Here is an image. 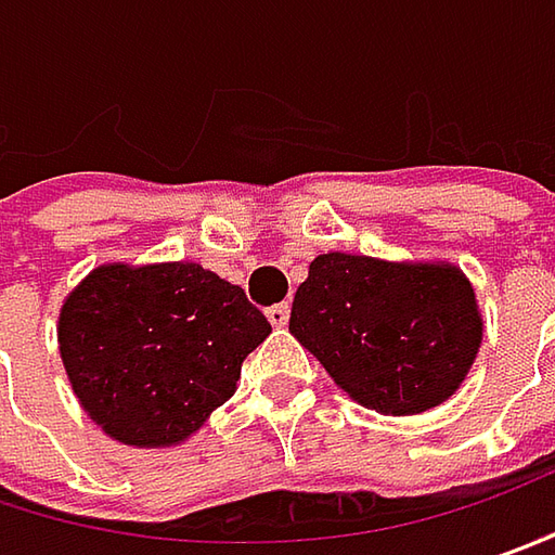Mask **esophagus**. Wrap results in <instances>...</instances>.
<instances>
[{"instance_id":"obj_1","label":"esophagus","mask_w":555,"mask_h":555,"mask_svg":"<svg viewBox=\"0 0 555 555\" xmlns=\"http://www.w3.org/2000/svg\"><path fill=\"white\" fill-rule=\"evenodd\" d=\"M288 313H292V307H288V301L273 304V307L267 310V317H270V323L276 325V328H282V325L288 323Z\"/></svg>"}]
</instances>
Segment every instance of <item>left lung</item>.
Returning <instances> with one entry per match:
<instances>
[{"mask_svg": "<svg viewBox=\"0 0 555 555\" xmlns=\"http://www.w3.org/2000/svg\"><path fill=\"white\" fill-rule=\"evenodd\" d=\"M288 328L357 403L395 416L450 398L481 345L475 292L460 270L341 251L310 263Z\"/></svg>", "mask_w": 555, "mask_h": 555, "instance_id": "8db88e82", "label": "left lung"}]
</instances>
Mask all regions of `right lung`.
<instances>
[{"label":"right lung","mask_w":555,"mask_h":555,"mask_svg":"<svg viewBox=\"0 0 555 555\" xmlns=\"http://www.w3.org/2000/svg\"><path fill=\"white\" fill-rule=\"evenodd\" d=\"M273 325L245 288L198 263L99 267L61 307L64 370L111 438L177 444L232 398Z\"/></svg>","instance_id":"add662e5"}]
</instances>
